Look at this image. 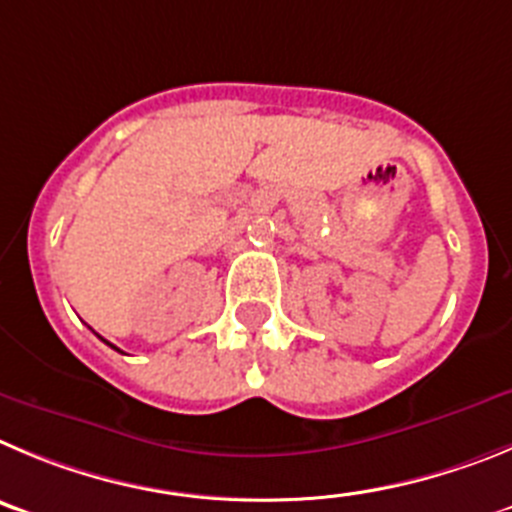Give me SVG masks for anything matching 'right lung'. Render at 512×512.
Segmentation results:
<instances>
[{
    "label": "right lung",
    "instance_id": "1",
    "mask_svg": "<svg viewBox=\"0 0 512 512\" xmlns=\"http://www.w3.org/2000/svg\"><path fill=\"white\" fill-rule=\"evenodd\" d=\"M107 344H109V342H107Z\"/></svg>",
    "mask_w": 512,
    "mask_h": 512
}]
</instances>
